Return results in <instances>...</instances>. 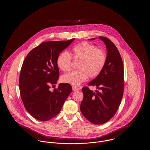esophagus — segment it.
<instances>
[{
    "mask_svg": "<svg viewBox=\"0 0 150 150\" xmlns=\"http://www.w3.org/2000/svg\"><path fill=\"white\" fill-rule=\"evenodd\" d=\"M72 90L74 91H79V88L77 87H75V86H72Z\"/></svg>",
    "mask_w": 150,
    "mask_h": 150,
    "instance_id": "1",
    "label": "esophagus"
}]
</instances>
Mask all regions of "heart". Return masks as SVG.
<instances>
[{
    "label": "heart",
    "mask_w": 150,
    "mask_h": 150,
    "mask_svg": "<svg viewBox=\"0 0 150 150\" xmlns=\"http://www.w3.org/2000/svg\"><path fill=\"white\" fill-rule=\"evenodd\" d=\"M74 58L80 61L78 66L79 70L64 74L61 81L74 86H77L85 81L88 76L96 78L103 70L106 63V53L93 44L82 42L72 50ZM72 58L67 52H61L57 57V67L61 71H69L71 67Z\"/></svg>",
    "instance_id": "1"
}]
</instances>
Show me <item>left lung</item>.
<instances>
[{
    "label": "left lung",
    "mask_w": 150,
    "mask_h": 150,
    "mask_svg": "<svg viewBox=\"0 0 150 150\" xmlns=\"http://www.w3.org/2000/svg\"><path fill=\"white\" fill-rule=\"evenodd\" d=\"M98 38L106 47V63L100 75L89 83L98 90L93 92L87 86L83 87L84 98L80 105L82 114L91 122L97 125L106 122L114 116L124 91V66L120 53L110 39L103 36Z\"/></svg>",
    "instance_id": "left-lung-1"
}]
</instances>
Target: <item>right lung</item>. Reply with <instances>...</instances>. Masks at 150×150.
<instances>
[{"label":"right lung","mask_w":150,"mask_h":150,"mask_svg":"<svg viewBox=\"0 0 150 150\" xmlns=\"http://www.w3.org/2000/svg\"><path fill=\"white\" fill-rule=\"evenodd\" d=\"M75 39L41 43L31 50L22 66L19 80L21 97L27 111L40 121L58 114L72 92L71 85L60 83L53 92L50 85L59 78L57 57Z\"/></svg>","instance_id":"right-lung-1"}]
</instances>
